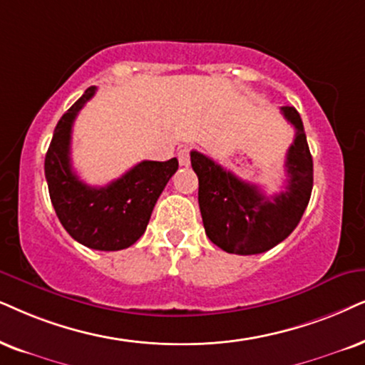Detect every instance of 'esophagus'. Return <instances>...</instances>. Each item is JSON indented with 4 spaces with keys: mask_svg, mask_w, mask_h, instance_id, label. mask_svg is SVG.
Masks as SVG:
<instances>
[{
    "mask_svg": "<svg viewBox=\"0 0 365 365\" xmlns=\"http://www.w3.org/2000/svg\"><path fill=\"white\" fill-rule=\"evenodd\" d=\"M177 156H178V163L182 165V167H188V165H190V150L188 148L178 150Z\"/></svg>",
    "mask_w": 365,
    "mask_h": 365,
    "instance_id": "1",
    "label": "esophagus"
}]
</instances>
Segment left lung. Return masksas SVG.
<instances>
[{
  "instance_id": "obj_1",
  "label": "left lung",
  "mask_w": 365,
  "mask_h": 365,
  "mask_svg": "<svg viewBox=\"0 0 365 365\" xmlns=\"http://www.w3.org/2000/svg\"><path fill=\"white\" fill-rule=\"evenodd\" d=\"M281 113L293 124L294 141L286 153V190L266 195L209 156L192 151L198 177V205L207 237L230 255H261L293 232L313 188V160L298 110L283 106Z\"/></svg>"
}]
</instances>
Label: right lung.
<instances>
[{
  "mask_svg": "<svg viewBox=\"0 0 365 365\" xmlns=\"http://www.w3.org/2000/svg\"><path fill=\"white\" fill-rule=\"evenodd\" d=\"M94 94L92 86L60 118L45 156V178L55 214L77 242L98 251H119L143 236L156 200L178 170V160H145L106 187L79 180L71 163L72 124Z\"/></svg>",
  "mask_w": 365,
  "mask_h": 365,
  "instance_id": "obj_1",
  "label": "right lung"
}]
</instances>
